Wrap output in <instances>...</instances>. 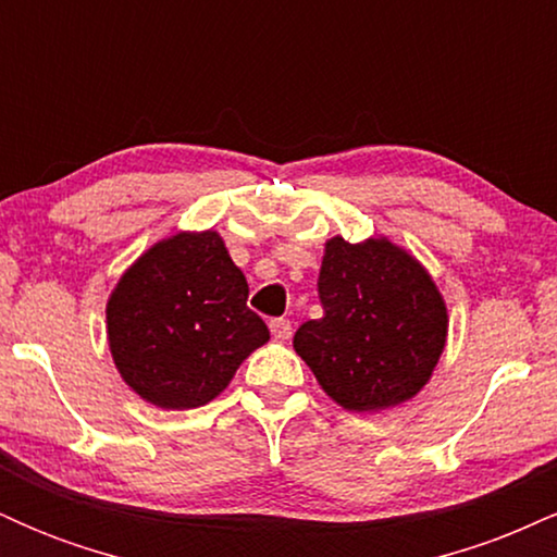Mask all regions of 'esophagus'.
<instances>
[{"mask_svg":"<svg viewBox=\"0 0 557 557\" xmlns=\"http://www.w3.org/2000/svg\"><path fill=\"white\" fill-rule=\"evenodd\" d=\"M270 330H272V337H274V341H287V337L293 335V324H290V319H272V322H270Z\"/></svg>","mask_w":557,"mask_h":557,"instance_id":"obj_1","label":"esophagus"}]
</instances>
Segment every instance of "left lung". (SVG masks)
I'll return each instance as SVG.
<instances>
[{
	"label": "left lung",
	"instance_id": "left-lung-1",
	"mask_svg": "<svg viewBox=\"0 0 557 557\" xmlns=\"http://www.w3.org/2000/svg\"><path fill=\"white\" fill-rule=\"evenodd\" d=\"M324 317L304 322L296 354L348 411H382L430 382L447 309L430 272L387 238H332L319 270Z\"/></svg>",
	"mask_w": 557,
	"mask_h": 557
}]
</instances>
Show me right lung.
Returning <instances> with one entry per match:
<instances>
[{
  "instance_id": "add662e5",
  "label": "right lung",
  "mask_w": 557,
  "mask_h": 557,
  "mask_svg": "<svg viewBox=\"0 0 557 557\" xmlns=\"http://www.w3.org/2000/svg\"><path fill=\"white\" fill-rule=\"evenodd\" d=\"M220 233L159 240L120 277L107 304L117 372L144 400L185 411L214 400L259 345L264 319Z\"/></svg>"
}]
</instances>
